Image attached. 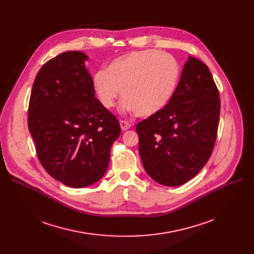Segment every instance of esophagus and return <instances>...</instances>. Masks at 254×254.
Segmentation results:
<instances>
[{
    "instance_id": "obj_1",
    "label": "esophagus",
    "mask_w": 254,
    "mask_h": 254,
    "mask_svg": "<svg viewBox=\"0 0 254 254\" xmlns=\"http://www.w3.org/2000/svg\"><path fill=\"white\" fill-rule=\"evenodd\" d=\"M130 127L131 125L128 122H127V120H120V127H122L123 130L128 129Z\"/></svg>"
}]
</instances>
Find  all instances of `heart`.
Returning <instances> with one entry per match:
<instances>
[{
	"instance_id": "1",
	"label": "heart",
	"mask_w": 254,
	"mask_h": 254,
	"mask_svg": "<svg viewBox=\"0 0 254 254\" xmlns=\"http://www.w3.org/2000/svg\"><path fill=\"white\" fill-rule=\"evenodd\" d=\"M179 65L168 53L155 49L132 51L112 60L92 76V88L106 109L114 107L119 89L123 107L140 116L162 111L175 91Z\"/></svg>"
}]
</instances>
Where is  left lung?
Returning <instances> with one entry per match:
<instances>
[{"mask_svg":"<svg viewBox=\"0 0 254 254\" xmlns=\"http://www.w3.org/2000/svg\"><path fill=\"white\" fill-rule=\"evenodd\" d=\"M219 112V91L209 68L190 57L168 105L136 127L146 173L166 186L192 179L214 148Z\"/></svg>","mask_w":254,"mask_h":254,"instance_id":"1","label":"left lung"}]
</instances>
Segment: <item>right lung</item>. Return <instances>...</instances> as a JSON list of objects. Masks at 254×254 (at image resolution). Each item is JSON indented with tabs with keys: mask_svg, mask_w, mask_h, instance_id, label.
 <instances>
[{
	"mask_svg": "<svg viewBox=\"0 0 254 254\" xmlns=\"http://www.w3.org/2000/svg\"><path fill=\"white\" fill-rule=\"evenodd\" d=\"M87 59L66 51L45 63L35 78L28 111L40 163L52 178L74 189L104 176L120 135L118 119L95 97Z\"/></svg>",
	"mask_w": 254,
	"mask_h": 254,
	"instance_id": "right-lung-1",
	"label": "right lung"
}]
</instances>
